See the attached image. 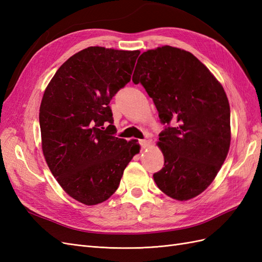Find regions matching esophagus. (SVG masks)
Masks as SVG:
<instances>
[{
    "instance_id": "1",
    "label": "esophagus",
    "mask_w": 262,
    "mask_h": 262,
    "mask_svg": "<svg viewBox=\"0 0 262 262\" xmlns=\"http://www.w3.org/2000/svg\"><path fill=\"white\" fill-rule=\"evenodd\" d=\"M139 143H140V145L142 147L145 148V147H147L149 145V141H147V140H140Z\"/></svg>"
}]
</instances>
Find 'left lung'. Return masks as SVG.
Listing matches in <instances>:
<instances>
[{"label": "left lung", "instance_id": "left-lung-1", "mask_svg": "<svg viewBox=\"0 0 262 262\" xmlns=\"http://www.w3.org/2000/svg\"><path fill=\"white\" fill-rule=\"evenodd\" d=\"M153 99L163 123L164 167L153 175L168 196L187 201L216 177L231 145V109L223 86L192 53L170 46L140 55L132 76Z\"/></svg>", "mask_w": 262, "mask_h": 262}]
</instances>
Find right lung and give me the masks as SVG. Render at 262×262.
<instances>
[{
    "instance_id": "obj_1",
    "label": "right lung",
    "mask_w": 262,
    "mask_h": 262,
    "mask_svg": "<svg viewBox=\"0 0 262 262\" xmlns=\"http://www.w3.org/2000/svg\"><path fill=\"white\" fill-rule=\"evenodd\" d=\"M139 54L89 47L63 63L43 93L39 123L45 160L62 189L83 204L109 199L140 152L138 140L115 137L109 107L130 82Z\"/></svg>"
}]
</instances>
